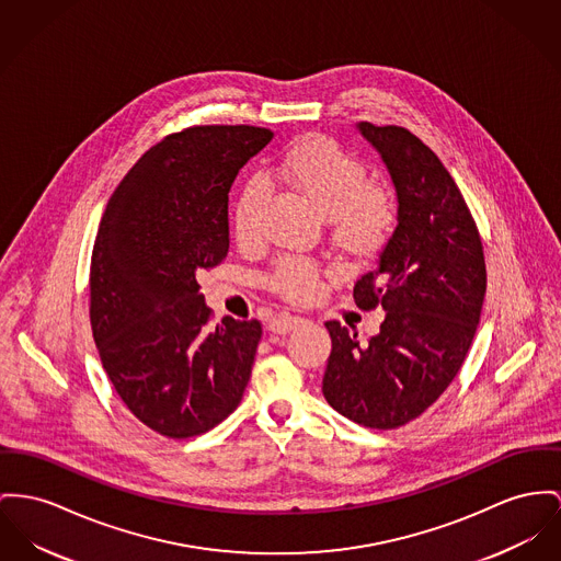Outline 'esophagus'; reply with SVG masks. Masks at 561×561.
Instances as JSON below:
<instances>
[{"instance_id": "obj_1", "label": "esophagus", "mask_w": 561, "mask_h": 561, "mask_svg": "<svg viewBox=\"0 0 561 561\" xmlns=\"http://www.w3.org/2000/svg\"><path fill=\"white\" fill-rule=\"evenodd\" d=\"M299 323H301L299 317H294V314H278V317H274V319L267 323V330L274 332V334H287V332L296 330Z\"/></svg>"}]
</instances>
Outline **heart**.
Instances as JSON below:
<instances>
[{
    "label": "heart",
    "mask_w": 561,
    "mask_h": 561,
    "mask_svg": "<svg viewBox=\"0 0 561 561\" xmlns=\"http://www.w3.org/2000/svg\"><path fill=\"white\" fill-rule=\"evenodd\" d=\"M274 176L299 191L334 227L336 240L348 251L378 249L398 221L393 188L368 181V165L334 138L310 134L296 140L276 161ZM265 188L260 179L240 188L233 204V236L251 247L262 238ZM321 267L298 255L278 257L265 274V285L289 301H306L319 291Z\"/></svg>",
    "instance_id": "heart-1"
}]
</instances>
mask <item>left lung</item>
Wrapping results in <instances>:
<instances>
[{"mask_svg": "<svg viewBox=\"0 0 561 561\" xmlns=\"http://www.w3.org/2000/svg\"><path fill=\"white\" fill-rule=\"evenodd\" d=\"M380 152L398 195V225L353 298L382 308L368 344L328 321L332 353L323 396L346 419L396 430L427 411L457 376L486 289L479 227L438 154L398 125H357Z\"/></svg>", "mask_w": 561, "mask_h": 561, "instance_id": "obj_1", "label": "left lung"}]
</instances>
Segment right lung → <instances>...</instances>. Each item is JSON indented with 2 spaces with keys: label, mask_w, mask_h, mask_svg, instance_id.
<instances>
[{
  "label": "right lung",
  "mask_w": 561,
  "mask_h": 561,
  "mask_svg": "<svg viewBox=\"0 0 561 561\" xmlns=\"http://www.w3.org/2000/svg\"><path fill=\"white\" fill-rule=\"evenodd\" d=\"M253 125H195L150 147L114 188L95 236L89 317L123 404L174 440L199 436L242 400L257 319L210 328L197 272L229 251V188L272 140Z\"/></svg>",
  "instance_id": "add662e5"
}]
</instances>
